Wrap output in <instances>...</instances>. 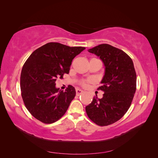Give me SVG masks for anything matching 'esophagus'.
<instances>
[{"label":"esophagus","instance_id":"34e87169","mask_svg":"<svg viewBox=\"0 0 158 158\" xmlns=\"http://www.w3.org/2000/svg\"><path fill=\"white\" fill-rule=\"evenodd\" d=\"M76 95H79L80 94H82V93L84 92V91H83L82 89H79V88H76Z\"/></svg>","mask_w":158,"mask_h":158}]
</instances>
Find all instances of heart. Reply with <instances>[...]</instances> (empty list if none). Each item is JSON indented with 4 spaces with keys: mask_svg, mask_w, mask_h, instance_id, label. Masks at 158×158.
Segmentation results:
<instances>
[{
    "mask_svg": "<svg viewBox=\"0 0 158 158\" xmlns=\"http://www.w3.org/2000/svg\"><path fill=\"white\" fill-rule=\"evenodd\" d=\"M83 84L84 85V84H85V82H83Z\"/></svg>",
    "mask_w": 158,
    "mask_h": 158,
    "instance_id": "obj_1",
    "label": "heart"
}]
</instances>
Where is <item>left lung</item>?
Masks as SVG:
<instances>
[{
    "label": "left lung",
    "instance_id": "8db88e82",
    "mask_svg": "<svg viewBox=\"0 0 158 158\" xmlns=\"http://www.w3.org/2000/svg\"><path fill=\"white\" fill-rule=\"evenodd\" d=\"M102 60L105 74L98 89L102 99L93 98L85 107L88 117L99 126H107L121 118L130 107L136 88V74L131 58L123 51L108 44L88 50Z\"/></svg>",
    "mask_w": 158,
    "mask_h": 158
}]
</instances>
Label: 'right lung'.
<instances>
[{"instance_id": "add662e5", "label": "right lung", "mask_w": 158, "mask_h": 158, "mask_svg": "<svg viewBox=\"0 0 158 158\" xmlns=\"http://www.w3.org/2000/svg\"><path fill=\"white\" fill-rule=\"evenodd\" d=\"M85 49L48 43L26 61L20 76L22 97L27 109L39 121L51 124L66 113L76 95L75 88L69 85L63 92L55 82L69 73L72 61Z\"/></svg>"}]
</instances>
